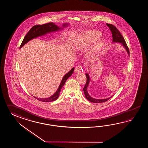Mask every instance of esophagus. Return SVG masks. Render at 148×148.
I'll list each match as a JSON object with an SVG mask.
<instances>
[{
  "mask_svg": "<svg viewBox=\"0 0 148 148\" xmlns=\"http://www.w3.org/2000/svg\"><path fill=\"white\" fill-rule=\"evenodd\" d=\"M82 68L80 66H75V72L76 73H80L82 71Z\"/></svg>",
  "mask_w": 148,
  "mask_h": 148,
  "instance_id": "obj_1",
  "label": "esophagus"
}]
</instances>
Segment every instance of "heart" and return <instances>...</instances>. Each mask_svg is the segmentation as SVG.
Here are the masks:
<instances>
[{
    "label": "heart",
    "mask_w": 148,
    "mask_h": 148,
    "mask_svg": "<svg viewBox=\"0 0 148 148\" xmlns=\"http://www.w3.org/2000/svg\"><path fill=\"white\" fill-rule=\"evenodd\" d=\"M100 33L95 31H87L82 33L81 36L76 42V47L79 50H81L89 46L93 42L99 38ZM103 41L101 40L95 42L92 45L89 51L90 54L95 53L101 47Z\"/></svg>",
    "instance_id": "obj_1"
}]
</instances>
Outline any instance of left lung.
<instances>
[{
  "label": "left lung",
  "mask_w": 148,
  "mask_h": 148,
  "mask_svg": "<svg viewBox=\"0 0 148 148\" xmlns=\"http://www.w3.org/2000/svg\"><path fill=\"white\" fill-rule=\"evenodd\" d=\"M107 26L109 27V28L110 29V31L112 32V37H113V42H119L121 43L124 46V47L126 49V50L127 51V53L130 54V51H129V47H127L125 41L124 40V38L123 37V36L121 34L119 31L117 29L116 27L115 26H114L113 25L110 24H106ZM86 76L87 78V81L85 85L84 88H83L84 92L85 94V97L88 99V101L92 103H103L108 101V99H110V98H108L106 99H95L91 97L88 94V92H87V87H88L89 83V77L87 73L86 74Z\"/></svg>",
  "instance_id": "left-lung-1"
}]
</instances>
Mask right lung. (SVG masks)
<instances>
[{"label":"right lung","mask_w":148,"mask_h":148,"mask_svg":"<svg viewBox=\"0 0 148 148\" xmlns=\"http://www.w3.org/2000/svg\"><path fill=\"white\" fill-rule=\"evenodd\" d=\"M66 25H68V24H63V26H66ZM60 29V28L58 26L55 25L53 23H48L42 24V25H35L31 28V29L28 31L27 34L25 35V37L23 40L22 42L21 43V45L20 46V48L22 47L23 46L24 44H26L27 42H28V41H30L31 40L34 38H36L39 36L43 35L47 33L56 31L58 30H59ZM74 69H75L74 68H73L71 70L69 73H67L66 75H64L57 91L51 97L47 98H42V99L38 98L35 97L34 98H36L38 101H43V102H51V101H56L58 99V98L59 97L61 88H62V87L64 85L67 79L70 76L72 75Z\"/></svg>","instance_id":"obj_1"}]
</instances>
